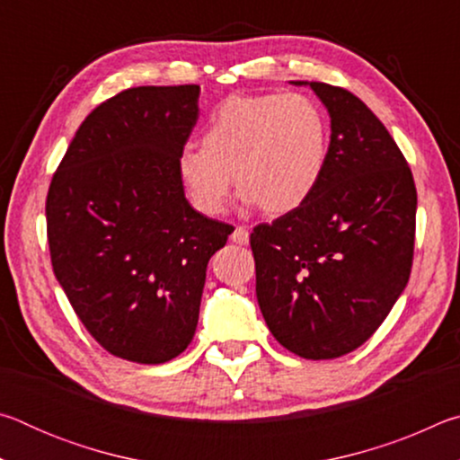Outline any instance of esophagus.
Masks as SVG:
<instances>
[{
  "label": "esophagus",
  "mask_w": 460,
  "mask_h": 460,
  "mask_svg": "<svg viewBox=\"0 0 460 460\" xmlns=\"http://www.w3.org/2000/svg\"><path fill=\"white\" fill-rule=\"evenodd\" d=\"M231 239L235 241V243H239V245H247L249 243V231H247V227H235V231L231 233Z\"/></svg>",
  "instance_id": "34e87169"
}]
</instances>
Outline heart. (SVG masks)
Listing matches in <instances>:
<instances>
[{
	"mask_svg": "<svg viewBox=\"0 0 460 460\" xmlns=\"http://www.w3.org/2000/svg\"><path fill=\"white\" fill-rule=\"evenodd\" d=\"M329 155L331 123L313 97L237 95L215 109L200 146L182 147L178 170L202 213H223L235 178L245 202L284 215L316 192Z\"/></svg>",
	"mask_w": 460,
	"mask_h": 460,
	"instance_id": "obj_1",
	"label": "heart"
}]
</instances>
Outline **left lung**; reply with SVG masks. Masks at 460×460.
<instances>
[{"label": "left lung", "instance_id": "1", "mask_svg": "<svg viewBox=\"0 0 460 460\" xmlns=\"http://www.w3.org/2000/svg\"><path fill=\"white\" fill-rule=\"evenodd\" d=\"M310 84L331 115V155L300 208L253 227L255 294L279 345L305 359L361 347L406 288L416 184L398 144L351 91Z\"/></svg>", "mask_w": 460, "mask_h": 460}]
</instances>
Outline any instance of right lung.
<instances>
[{
  "label": "right lung",
  "mask_w": 460,
  "mask_h": 460,
  "mask_svg": "<svg viewBox=\"0 0 460 460\" xmlns=\"http://www.w3.org/2000/svg\"><path fill=\"white\" fill-rule=\"evenodd\" d=\"M199 84L131 87L87 115L52 176L46 233L54 276L107 353L166 363L190 345L207 263L233 227L184 199L178 155Z\"/></svg>",
  "instance_id": "right-lung-1"
}]
</instances>
